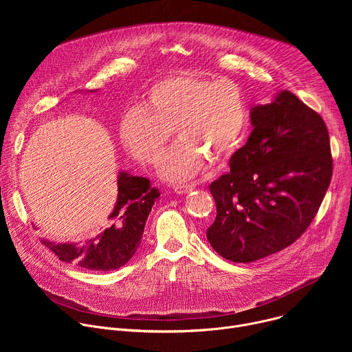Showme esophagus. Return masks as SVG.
<instances>
[{
  "label": "esophagus",
  "mask_w": 352,
  "mask_h": 352,
  "mask_svg": "<svg viewBox=\"0 0 352 352\" xmlns=\"http://www.w3.org/2000/svg\"><path fill=\"white\" fill-rule=\"evenodd\" d=\"M195 188V185L193 184H185V185H175L174 186V190L177 192V193H188V192H190L192 189Z\"/></svg>",
  "instance_id": "esophagus-1"
}]
</instances>
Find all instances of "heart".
<instances>
[{"label": "heart", "instance_id": "obj_1", "mask_svg": "<svg viewBox=\"0 0 352 352\" xmlns=\"http://www.w3.org/2000/svg\"><path fill=\"white\" fill-rule=\"evenodd\" d=\"M248 126L242 89L227 78L179 74L155 83L139 109L128 111L120 135L138 162L156 166L173 131L178 142L162 163L160 175L184 182L206 164L228 159L239 147Z\"/></svg>", "mask_w": 352, "mask_h": 352}]
</instances>
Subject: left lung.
Listing matches in <instances>:
<instances>
[{
  "mask_svg": "<svg viewBox=\"0 0 352 352\" xmlns=\"http://www.w3.org/2000/svg\"><path fill=\"white\" fill-rule=\"evenodd\" d=\"M252 133L210 184L217 216L208 241L224 259L249 263L294 243L315 219L331 181L323 118L291 91L250 111Z\"/></svg>",
  "mask_w": 352,
  "mask_h": 352,
  "instance_id": "1",
  "label": "left lung"
}]
</instances>
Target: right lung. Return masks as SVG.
<instances>
[{"label": "right lung", "mask_w": 352, "mask_h": 352, "mask_svg": "<svg viewBox=\"0 0 352 352\" xmlns=\"http://www.w3.org/2000/svg\"><path fill=\"white\" fill-rule=\"evenodd\" d=\"M117 185V204L104 231L82 243L43 241L60 261L96 272L116 270L131 261L140 245L147 216L160 192L147 178L128 173L120 174Z\"/></svg>", "instance_id": "1"}]
</instances>
